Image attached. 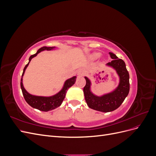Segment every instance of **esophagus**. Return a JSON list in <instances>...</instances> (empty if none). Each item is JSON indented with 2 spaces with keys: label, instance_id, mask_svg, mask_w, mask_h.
Returning a JSON list of instances; mask_svg holds the SVG:
<instances>
[{
  "label": "esophagus",
  "instance_id": "34e87169",
  "mask_svg": "<svg viewBox=\"0 0 156 156\" xmlns=\"http://www.w3.org/2000/svg\"><path fill=\"white\" fill-rule=\"evenodd\" d=\"M84 74V71L83 69H79L77 71V75L79 77H82Z\"/></svg>",
  "mask_w": 156,
  "mask_h": 156
}]
</instances>
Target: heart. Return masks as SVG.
<instances>
[{
	"instance_id": "obj_1",
	"label": "heart",
	"mask_w": 156,
	"mask_h": 156,
	"mask_svg": "<svg viewBox=\"0 0 156 156\" xmlns=\"http://www.w3.org/2000/svg\"><path fill=\"white\" fill-rule=\"evenodd\" d=\"M96 57H99V56H100V55H99V54H97V55H96Z\"/></svg>"
}]
</instances>
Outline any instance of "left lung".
Masks as SVG:
<instances>
[{
    "instance_id": "left-lung-1",
    "label": "left lung",
    "mask_w": 156,
    "mask_h": 156,
    "mask_svg": "<svg viewBox=\"0 0 156 156\" xmlns=\"http://www.w3.org/2000/svg\"><path fill=\"white\" fill-rule=\"evenodd\" d=\"M109 55L112 60L106 65L115 69L120 77L119 84L115 90L101 96L94 95L90 90V81L84 77L86 85L83 88V92L88 106L103 112H111L119 108L129 92V75L124 61L118 58L114 53H109Z\"/></svg>"
}]
</instances>
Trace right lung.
<instances>
[{
    "label": "right lung",
    "instance_id": "add662e5",
    "mask_svg": "<svg viewBox=\"0 0 156 156\" xmlns=\"http://www.w3.org/2000/svg\"><path fill=\"white\" fill-rule=\"evenodd\" d=\"M55 47H43V48H41L37 50V53L34 55H32L30 56L29 58V62L28 63L25 67L23 69V72L22 74V77L21 79V88L23 92V95L24 96V98L27 103L32 107L36 108V109H38L41 111H51L55 108L58 107L64 100L65 98L66 94L67 92V90L69 88H70L72 86H73L76 81V76H74L72 78L68 79V80L65 81L64 87L62 88L61 90L56 94L55 95L49 96V97H45V96H34L32 95V94H29L28 92L25 89L24 87H23V77L24 75L25 70L27 68L28 66H29L30 60L32 58L35 57V56L40 53L41 51H43L45 50L47 51H50L55 49Z\"/></svg>",
    "mask_w": 156,
    "mask_h": 156
}]
</instances>
